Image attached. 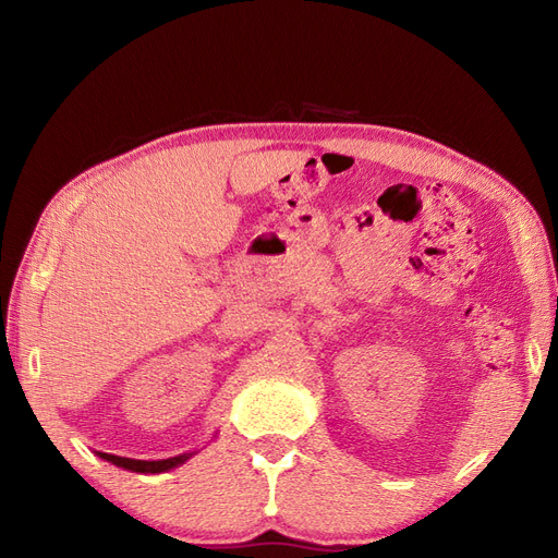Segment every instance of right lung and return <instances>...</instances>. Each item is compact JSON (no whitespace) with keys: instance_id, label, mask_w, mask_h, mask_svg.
I'll return each mask as SVG.
<instances>
[{"instance_id":"obj_1","label":"right lung","mask_w":558,"mask_h":558,"mask_svg":"<svg viewBox=\"0 0 558 558\" xmlns=\"http://www.w3.org/2000/svg\"><path fill=\"white\" fill-rule=\"evenodd\" d=\"M99 456L118 468H125L132 472H150V475H154V472H165L170 468H177L179 463L189 459L191 453H181V456H174V459H165V461H137V459H125V456H113V453H102V451H99Z\"/></svg>"}]
</instances>
